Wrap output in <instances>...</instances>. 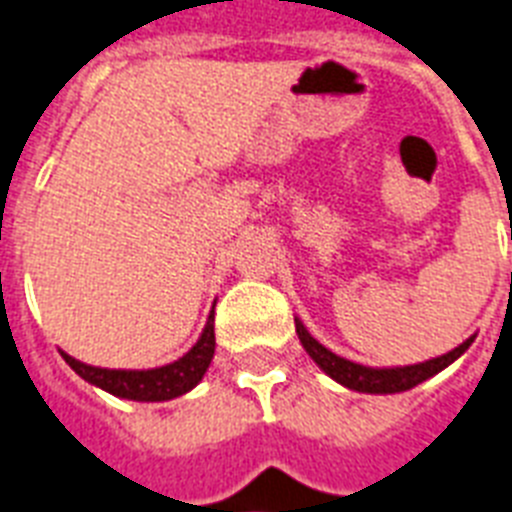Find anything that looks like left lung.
Masks as SVG:
<instances>
[{
    "instance_id": "8db88e82",
    "label": "left lung",
    "mask_w": 512,
    "mask_h": 512,
    "mask_svg": "<svg viewBox=\"0 0 512 512\" xmlns=\"http://www.w3.org/2000/svg\"><path fill=\"white\" fill-rule=\"evenodd\" d=\"M296 333L304 343V349L309 351V357L322 367V370L335 378L338 383H343L346 388H354V391H362V394H396V391H410L418 383L428 380L431 375L441 372L447 365H452L460 354H465L473 338H468L465 343H460L457 349H452L444 357L428 359V362H420V365H407V367H391V370H372V367H362L357 362H349V359L338 357L330 349H325L320 341H314L309 330H306L301 322L296 320Z\"/></svg>"
}]
</instances>
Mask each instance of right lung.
I'll return each mask as SVG.
<instances>
[{
	"mask_svg": "<svg viewBox=\"0 0 512 512\" xmlns=\"http://www.w3.org/2000/svg\"><path fill=\"white\" fill-rule=\"evenodd\" d=\"M216 335H214V312L208 317L206 330L200 335V341L187 351L185 357L171 362L166 367L155 370H102V367L84 365L79 359L63 354V359L92 386H100L121 399H134V402H166L174 396L187 394L195 388L214 359Z\"/></svg>",
	"mask_w": 512,
	"mask_h": 512,
	"instance_id": "obj_1",
	"label": "right lung"
}]
</instances>
